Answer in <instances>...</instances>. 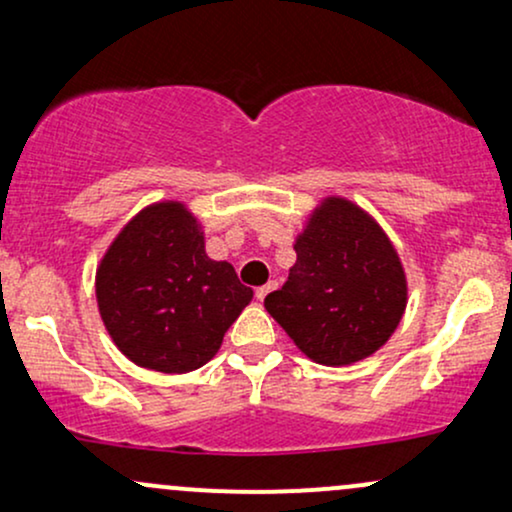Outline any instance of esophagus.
Instances as JSON below:
<instances>
[{
	"instance_id": "1",
	"label": "esophagus",
	"mask_w": 512,
	"mask_h": 512,
	"mask_svg": "<svg viewBox=\"0 0 512 512\" xmlns=\"http://www.w3.org/2000/svg\"><path fill=\"white\" fill-rule=\"evenodd\" d=\"M276 289V281H269V284H264V286H260V289L255 291V296H257V301H264V298L269 296V293H272Z\"/></svg>"
}]
</instances>
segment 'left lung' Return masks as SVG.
<instances>
[{"label":"left lung","instance_id":"left-lung-1","mask_svg":"<svg viewBox=\"0 0 512 512\" xmlns=\"http://www.w3.org/2000/svg\"><path fill=\"white\" fill-rule=\"evenodd\" d=\"M289 281L264 298L267 313L320 366L373 356L407 308V274L378 221L346 197H325L293 243Z\"/></svg>","mask_w":512,"mask_h":512}]
</instances>
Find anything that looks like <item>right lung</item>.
<instances>
[{
	"instance_id": "add662e5",
	"label": "right lung",
	"mask_w": 512,
	"mask_h": 512,
	"mask_svg": "<svg viewBox=\"0 0 512 512\" xmlns=\"http://www.w3.org/2000/svg\"><path fill=\"white\" fill-rule=\"evenodd\" d=\"M98 313L117 349L158 373H190L221 349L252 301L233 264L211 260L197 216L178 199L134 214L96 269Z\"/></svg>"
}]
</instances>
